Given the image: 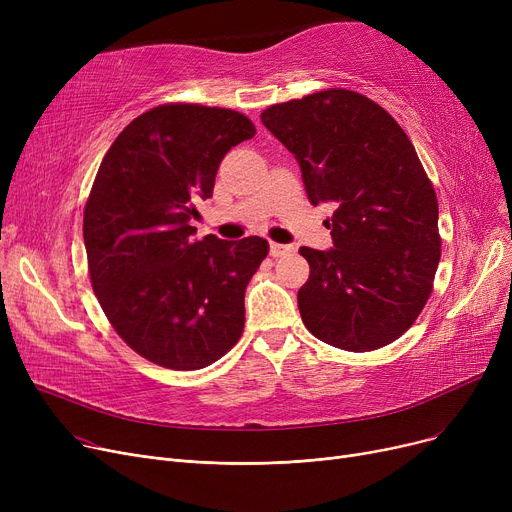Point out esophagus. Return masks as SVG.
Returning a JSON list of instances; mask_svg holds the SVG:
<instances>
[{
    "instance_id": "esophagus-1",
    "label": "esophagus",
    "mask_w": 512,
    "mask_h": 512,
    "mask_svg": "<svg viewBox=\"0 0 512 512\" xmlns=\"http://www.w3.org/2000/svg\"><path fill=\"white\" fill-rule=\"evenodd\" d=\"M290 251H292L290 245H280V242H272V245H270V255L272 257H282V255L290 253Z\"/></svg>"
}]
</instances>
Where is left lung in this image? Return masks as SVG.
Returning <instances> with one entry per match:
<instances>
[{"label":"left lung","instance_id":"left-lung-1","mask_svg":"<svg viewBox=\"0 0 512 512\" xmlns=\"http://www.w3.org/2000/svg\"><path fill=\"white\" fill-rule=\"evenodd\" d=\"M263 126L299 161L313 205L334 201V247H301L305 328L351 353L382 348L423 311L442 253L438 197L407 132L369 97L326 89L270 105Z\"/></svg>","mask_w":512,"mask_h":512}]
</instances>
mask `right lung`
<instances>
[{"label":"right lung","instance_id":"obj_1","mask_svg":"<svg viewBox=\"0 0 512 512\" xmlns=\"http://www.w3.org/2000/svg\"><path fill=\"white\" fill-rule=\"evenodd\" d=\"M253 137L240 112L164 103L134 118L97 170L83 218L91 284L118 336L155 365L203 369L245 328V290L270 245L193 240L191 220L224 155Z\"/></svg>","mask_w":512,"mask_h":512}]
</instances>
